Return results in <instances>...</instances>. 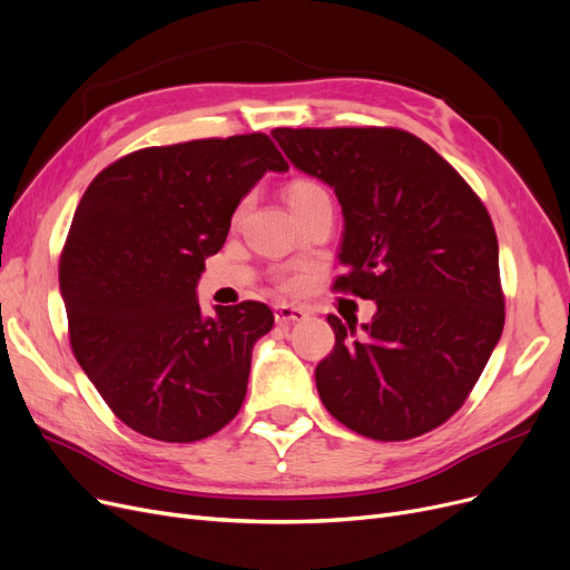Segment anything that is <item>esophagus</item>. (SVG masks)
<instances>
[{
  "mask_svg": "<svg viewBox=\"0 0 570 570\" xmlns=\"http://www.w3.org/2000/svg\"><path fill=\"white\" fill-rule=\"evenodd\" d=\"M307 316H309V312L298 305H277L275 307L277 324H301V321H305Z\"/></svg>",
  "mask_w": 570,
  "mask_h": 570,
  "instance_id": "esophagus-1",
  "label": "esophagus"
}]
</instances>
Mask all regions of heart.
I'll list each match as a JSON object with an SVG mask.
<instances>
[{"label": "heart", "instance_id": "obj_1", "mask_svg": "<svg viewBox=\"0 0 570 570\" xmlns=\"http://www.w3.org/2000/svg\"><path fill=\"white\" fill-rule=\"evenodd\" d=\"M284 195H286L288 207L295 212V209H301V207L309 205L312 200H316V197H324V195H328V193H326L324 186H321V184L314 181V179H293V181L284 188Z\"/></svg>", "mask_w": 570, "mask_h": 570}]
</instances>
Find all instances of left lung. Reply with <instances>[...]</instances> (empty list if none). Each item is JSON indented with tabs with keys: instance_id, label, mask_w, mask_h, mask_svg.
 <instances>
[{
	"instance_id": "obj_1",
	"label": "left lung",
	"mask_w": 570,
	"mask_h": 570,
	"mask_svg": "<svg viewBox=\"0 0 570 570\" xmlns=\"http://www.w3.org/2000/svg\"><path fill=\"white\" fill-rule=\"evenodd\" d=\"M286 158L328 184L344 233L335 291L375 301L363 333L328 316L321 403L373 440L424 435L465 403L499 344V239L459 171L399 128H277Z\"/></svg>"
}]
</instances>
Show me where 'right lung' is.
Masks as SVG:
<instances>
[{"instance_id":"obj_1","label":"right lung","mask_w":570,"mask_h":570,"mask_svg":"<svg viewBox=\"0 0 570 570\" xmlns=\"http://www.w3.org/2000/svg\"><path fill=\"white\" fill-rule=\"evenodd\" d=\"M286 169L254 132L141 148L86 188L60 256L69 342L132 431L195 442L239 412L254 344L275 316L256 301L205 316L195 286L242 197Z\"/></svg>"}]
</instances>
